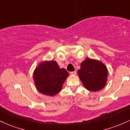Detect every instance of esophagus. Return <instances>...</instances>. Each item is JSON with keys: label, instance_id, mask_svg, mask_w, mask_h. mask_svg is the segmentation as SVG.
<instances>
[{"label": "esophagus", "instance_id": "34e87169", "mask_svg": "<svg viewBox=\"0 0 130 130\" xmlns=\"http://www.w3.org/2000/svg\"><path fill=\"white\" fill-rule=\"evenodd\" d=\"M70 74H76V71H71V72H70Z\"/></svg>", "mask_w": 130, "mask_h": 130}]
</instances>
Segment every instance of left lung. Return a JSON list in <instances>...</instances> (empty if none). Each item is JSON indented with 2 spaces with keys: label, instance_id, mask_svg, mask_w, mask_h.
<instances>
[{
  "label": "left lung",
  "instance_id": "1",
  "mask_svg": "<svg viewBox=\"0 0 130 130\" xmlns=\"http://www.w3.org/2000/svg\"><path fill=\"white\" fill-rule=\"evenodd\" d=\"M78 75L87 90L96 92L105 86L108 70L101 62L88 58L81 63Z\"/></svg>",
  "mask_w": 130,
  "mask_h": 130
}]
</instances>
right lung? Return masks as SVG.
<instances>
[{
  "label": "right lung",
  "mask_w": 130,
  "mask_h": 130,
  "mask_svg": "<svg viewBox=\"0 0 130 130\" xmlns=\"http://www.w3.org/2000/svg\"><path fill=\"white\" fill-rule=\"evenodd\" d=\"M68 76L65 68H60L56 62L51 60L41 63L34 73V79L37 90L44 95L53 96L62 90Z\"/></svg>",
  "instance_id": "obj_1"
}]
</instances>
